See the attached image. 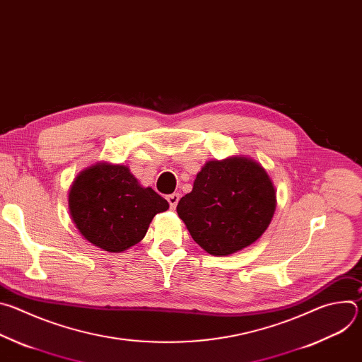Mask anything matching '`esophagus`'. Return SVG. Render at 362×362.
I'll list each match as a JSON object with an SVG mask.
<instances>
[{
    "label": "esophagus",
    "instance_id": "esophagus-1",
    "mask_svg": "<svg viewBox=\"0 0 362 362\" xmlns=\"http://www.w3.org/2000/svg\"><path fill=\"white\" fill-rule=\"evenodd\" d=\"M179 199H180L179 193H172V194H169V196H168V202H169V204H170V208H172V209H175V208H176V204L179 203Z\"/></svg>",
    "mask_w": 362,
    "mask_h": 362
}]
</instances>
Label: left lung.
Masks as SVG:
<instances>
[{
	"label": "left lung",
	"mask_w": 362,
	"mask_h": 362,
	"mask_svg": "<svg viewBox=\"0 0 362 362\" xmlns=\"http://www.w3.org/2000/svg\"><path fill=\"white\" fill-rule=\"evenodd\" d=\"M275 208L267 170L250 158L235 156L206 163L176 211L200 247L226 256L259 239Z\"/></svg>",
	"instance_id": "8db88e82"
}]
</instances>
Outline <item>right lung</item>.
<instances>
[{
  "mask_svg": "<svg viewBox=\"0 0 362 362\" xmlns=\"http://www.w3.org/2000/svg\"><path fill=\"white\" fill-rule=\"evenodd\" d=\"M69 209L78 232L94 246L123 252L139 243L169 203L143 187L124 165L95 163L80 172L69 192Z\"/></svg>",
  "mask_w": 362,
  "mask_h": 362,
  "instance_id": "add662e5",
  "label": "right lung"
}]
</instances>
